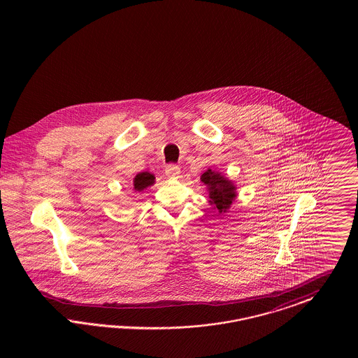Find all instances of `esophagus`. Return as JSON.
Instances as JSON below:
<instances>
[{
    "label": "esophagus",
    "mask_w": 358,
    "mask_h": 358,
    "mask_svg": "<svg viewBox=\"0 0 358 358\" xmlns=\"http://www.w3.org/2000/svg\"><path fill=\"white\" fill-rule=\"evenodd\" d=\"M165 174L169 177V178H178L180 174H181V169L177 166V165H168L166 169H165Z\"/></svg>",
    "instance_id": "34e87169"
}]
</instances>
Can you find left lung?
I'll list each match as a JSON object with an SVG mask.
<instances>
[{
    "instance_id": "8db88e82",
    "label": "left lung",
    "mask_w": 358,
    "mask_h": 358,
    "mask_svg": "<svg viewBox=\"0 0 358 358\" xmlns=\"http://www.w3.org/2000/svg\"><path fill=\"white\" fill-rule=\"evenodd\" d=\"M201 181L209 193V204L219 213H225L236 199V187L231 180L224 177L220 171L208 169L201 174Z\"/></svg>"
}]
</instances>
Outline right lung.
Here are the masks:
<instances>
[{
	"label": "right lung",
	"mask_w": 358,
	"mask_h": 358,
	"mask_svg": "<svg viewBox=\"0 0 358 358\" xmlns=\"http://www.w3.org/2000/svg\"><path fill=\"white\" fill-rule=\"evenodd\" d=\"M154 177L152 173L149 171H142V173H138L134 178V190L136 192H142L143 189H146L148 187H152L154 184Z\"/></svg>",
	"instance_id": "add662e5"
}]
</instances>
